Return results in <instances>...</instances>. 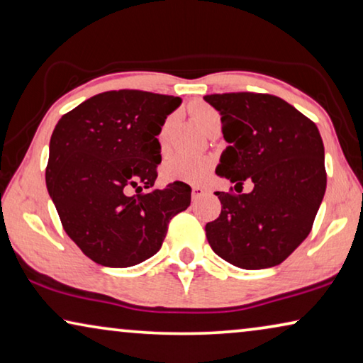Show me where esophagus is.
Listing matches in <instances>:
<instances>
[{
    "label": "esophagus",
    "instance_id": "34e87169",
    "mask_svg": "<svg viewBox=\"0 0 363 363\" xmlns=\"http://www.w3.org/2000/svg\"><path fill=\"white\" fill-rule=\"evenodd\" d=\"M205 196V189L200 186H194L192 187V200H199L200 197Z\"/></svg>",
    "mask_w": 363,
    "mask_h": 363
}]
</instances>
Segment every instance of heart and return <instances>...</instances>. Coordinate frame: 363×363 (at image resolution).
Instances as JSON below:
<instances>
[{
    "label": "heart",
    "instance_id": "obj_1",
    "mask_svg": "<svg viewBox=\"0 0 363 363\" xmlns=\"http://www.w3.org/2000/svg\"><path fill=\"white\" fill-rule=\"evenodd\" d=\"M191 112L194 121L197 125L203 130H207L213 125V123L220 122V113L216 112L213 107L205 104H194L191 106ZM171 117L164 122L160 132V143L161 147H166V135L167 128H169ZM213 167V161L207 158V156H197V155H187V153H176L167 158L163 163V176L167 181H181L189 184H200L203 182L210 176Z\"/></svg>",
    "mask_w": 363,
    "mask_h": 363
}]
</instances>
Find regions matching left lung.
I'll return each mask as SVG.
<instances>
[{"label":"left lung","instance_id":"left-lung-1","mask_svg":"<svg viewBox=\"0 0 363 363\" xmlns=\"http://www.w3.org/2000/svg\"><path fill=\"white\" fill-rule=\"evenodd\" d=\"M203 99L221 113L228 143L216 174L241 189L245 181L254 184L241 196L215 192L221 213L205 226L210 246L236 267L279 266L310 235L326 192L320 130L277 96L228 93Z\"/></svg>","mask_w":363,"mask_h":363}]
</instances>
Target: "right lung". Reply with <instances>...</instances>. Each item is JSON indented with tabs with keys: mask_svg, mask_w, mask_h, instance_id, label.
I'll return each mask as SVG.
<instances>
[{
	"mask_svg": "<svg viewBox=\"0 0 363 363\" xmlns=\"http://www.w3.org/2000/svg\"><path fill=\"white\" fill-rule=\"evenodd\" d=\"M181 102L107 91L65 113L53 130L47 191L67 235L101 266L130 267L155 256L169 220L191 205L186 182L153 189L161 163L156 137Z\"/></svg>",
	"mask_w": 363,
	"mask_h": 363,
	"instance_id": "right-lung-1",
	"label": "right lung"
}]
</instances>
